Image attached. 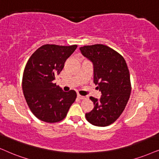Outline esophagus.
Segmentation results:
<instances>
[{
  "label": "esophagus",
  "instance_id": "esophagus-1",
  "mask_svg": "<svg viewBox=\"0 0 159 159\" xmlns=\"http://www.w3.org/2000/svg\"><path fill=\"white\" fill-rule=\"evenodd\" d=\"M77 97H78V99H80V100H84V99H85V97H84V96L81 95V94H78Z\"/></svg>",
  "mask_w": 159,
  "mask_h": 159
}]
</instances>
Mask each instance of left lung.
Returning <instances> with one entry per match:
<instances>
[{
    "label": "left lung",
    "mask_w": 159,
    "mask_h": 159,
    "mask_svg": "<svg viewBox=\"0 0 159 159\" xmlns=\"http://www.w3.org/2000/svg\"><path fill=\"white\" fill-rule=\"evenodd\" d=\"M80 51L93 64L94 83L102 93L99 100L89 98L94 106L86 118L95 126H108L119 118L129 100L131 84L127 64L119 53L102 44L85 45Z\"/></svg>",
    "instance_id": "1"
}]
</instances>
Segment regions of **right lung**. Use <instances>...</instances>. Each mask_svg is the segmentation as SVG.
<instances>
[{"label": "right lung", "instance_id": "right-lung-1", "mask_svg": "<svg viewBox=\"0 0 159 159\" xmlns=\"http://www.w3.org/2000/svg\"><path fill=\"white\" fill-rule=\"evenodd\" d=\"M77 45H44L28 60L23 75V91L32 113L43 122L53 123L65 119L77 97L74 90L66 92L53 84Z\"/></svg>", "mask_w": 159, "mask_h": 159}]
</instances>
